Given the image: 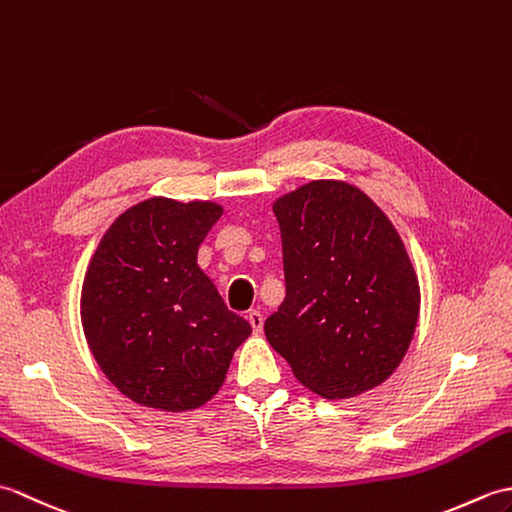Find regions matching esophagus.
<instances>
[{"instance_id":"esophagus-1","label":"esophagus","mask_w":512,"mask_h":512,"mask_svg":"<svg viewBox=\"0 0 512 512\" xmlns=\"http://www.w3.org/2000/svg\"><path fill=\"white\" fill-rule=\"evenodd\" d=\"M248 323H250V328H253L255 334H262V330H264V314L259 312V310L248 312Z\"/></svg>"}]
</instances>
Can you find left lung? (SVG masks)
<instances>
[{"instance_id":"obj_1","label":"left lung","mask_w":512,"mask_h":512,"mask_svg":"<svg viewBox=\"0 0 512 512\" xmlns=\"http://www.w3.org/2000/svg\"><path fill=\"white\" fill-rule=\"evenodd\" d=\"M286 299L264 332L312 394L345 400L383 385L405 358L420 284L396 226L345 180H310L273 202Z\"/></svg>"}]
</instances>
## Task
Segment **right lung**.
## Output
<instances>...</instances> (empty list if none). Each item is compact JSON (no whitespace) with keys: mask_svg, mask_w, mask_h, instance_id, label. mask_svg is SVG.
Listing matches in <instances>:
<instances>
[{"mask_svg":"<svg viewBox=\"0 0 512 512\" xmlns=\"http://www.w3.org/2000/svg\"><path fill=\"white\" fill-rule=\"evenodd\" d=\"M224 206L154 195L116 217L85 270L81 325L107 380L136 405L193 411L222 389L253 332L198 266Z\"/></svg>","mask_w":512,"mask_h":512,"instance_id":"add662e5","label":"right lung"}]
</instances>
